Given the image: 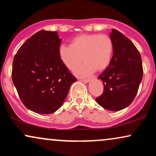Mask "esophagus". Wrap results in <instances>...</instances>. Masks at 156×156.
<instances>
[{
	"label": "esophagus",
	"mask_w": 156,
	"mask_h": 156,
	"mask_svg": "<svg viewBox=\"0 0 156 156\" xmlns=\"http://www.w3.org/2000/svg\"><path fill=\"white\" fill-rule=\"evenodd\" d=\"M80 80L84 82V83H88L89 80H90V79H89V78H88V79H80Z\"/></svg>",
	"instance_id": "obj_1"
}]
</instances>
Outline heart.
Segmentation results:
<instances>
[{
  "label": "heart",
  "instance_id": "b5f03b06",
  "mask_svg": "<svg viewBox=\"0 0 156 156\" xmlns=\"http://www.w3.org/2000/svg\"><path fill=\"white\" fill-rule=\"evenodd\" d=\"M114 44L107 34H91L75 37L69 46H61L58 55L62 64L68 70L74 71L81 63L84 64L76 70L78 76H89L94 71L101 72L108 66L112 58Z\"/></svg>",
  "mask_w": 156,
  "mask_h": 156
}]
</instances>
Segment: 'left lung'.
I'll use <instances>...</instances> for the list:
<instances>
[{"mask_svg":"<svg viewBox=\"0 0 156 156\" xmlns=\"http://www.w3.org/2000/svg\"><path fill=\"white\" fill-rule=\"evenodd\" d=\"M114 55L98 77L103 83V92L96 98L100 105L111 111H119L133 102L143 77L141 57L128 37L112 28L110 33Z\"/></svg>","mask_w":156,"mask_h":156,"instance_id":"1","label":"left lung"}]
</instances>
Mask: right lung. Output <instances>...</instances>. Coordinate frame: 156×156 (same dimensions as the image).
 I'll return each instance as SVG.
<instances>
[{
    "instance_id": "add662e5",
    "label": "right lung",
    "mask_w": 156,
    "mask_h": 156,
    "mask_svg": "<svg viewBox=\"0 0 156 156\" xmlns=\"http://www.w3.org/2000/svg\"><path fill=\"white\" fill-rule=\"evenodd\" d=\"M61 41L56 31L42 30L27 39L14 58V85L23 105L37 114L58 110L77 80L60 59Z\"/></svg>"
}]
</instances>
